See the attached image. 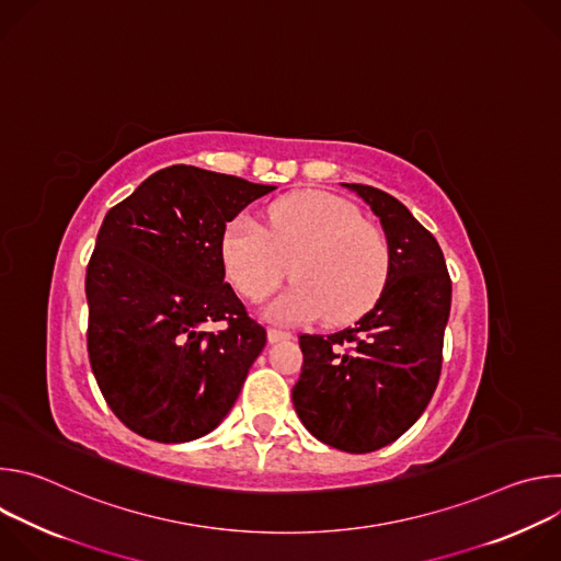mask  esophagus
Returning a JSON list of instances; mask_svg holds the SVG:
<instances>
[{
	"instance_id": "obj_1",
	"label": "esophagus",
	"mask_w": 561,
	"mask_h": 561,
	"mask_svg": "<svg viewBox=\"0 0 561 561\" xmlns=\"http://www.w3.org/2000/svg\"><path fill=\"white\" fill-rule=\"evenodd\" d=\"M293 335L288 331H279V329H268V340L271 342H284V340H290Z\"/></svg>"
}]
</instances>
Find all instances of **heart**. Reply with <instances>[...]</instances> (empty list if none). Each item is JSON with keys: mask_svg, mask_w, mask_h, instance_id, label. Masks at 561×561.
I'll use <instances>...</instances> for the list:
<instances>
[{"mask_svg": "<svg viewBox=\"0 0 561 561\" xmlns=\"http://www.w3.org/2000/svg\"><path fill=\"white\" fill-rule=\"evenodd\" d=\"M228 279L244 297L266 299L288 275L297 279L271 306L282 324L324 317L346 322L368 310L383 290L390 253L379 228L331 193H299L268 210L266 228L249 213L237 215L221 237Z\"/></svg>", "mask_w": 561, "mask_h": 561, "instance_id": "b5f03b06", "label": "heart"}]
</instances>
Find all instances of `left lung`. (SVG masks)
<instances>
[{
    "mask_svg": "<svg viewBox=\"0 0 561 561\" xmlns=\"http://www.w3.org/2000/svg\"><path fill=\"white\" fill-rule=\"evenodd\" d=\"M379 217L390 268L375 306L333 335H299L293 407L319 442L373 453L402 437L439 381L450 277L437 239L392 195L344 184Z\"/></svg>",
    "mask_w": 561,
    "mask_h": 561,
    "instance_id": "left-lung-1",
    "label": "left lung"
}]
</instances>
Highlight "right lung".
<instances>
[{"label":"right lung","mask_w":561,"mask_h":561,"mask_svg":"<svg viewBox=\"0 0 561 561\" xmlns=\"http://www.w3.org/2000/svg\"><path fill=\"white\" fill-rule=\"evenodd\" d=\"M275 188L178 164L106 213L87 268L89 357L133 433L193 442L232 409L266 331L224 282L221 237ZM210 321L227 329L208 334Z\"/></svg>","instance_id":"right-lung-1"}]
</instances>
